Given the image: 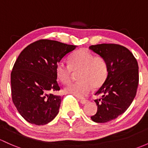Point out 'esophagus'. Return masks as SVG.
Instances as JSON below:
<instances>
[{"label": "esophagus", "instance_id": "1", "mask_svg": "<svg viewBox=\"0 0 148 148\" xmlns=\"http://www.w3.org/2000/svg\"><path fill=\"white\" fill-rule=\"evenodd\" d=\"M88 101L86 99H80V103L82 104H86V103H88Z\"/></svg>", "mask_w": 148, "mask_h": 148}]
</instances>
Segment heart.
Wrapping results in <instances>:
<instances>
[{
	"label": "heart",
	"mask_w": 148,
	"mask_h": 148,
	"mask_svg": "<svg viewBox=\"0 0 148 148\" xmlns=\"http://www.w3.org/2000/svg\"><path fill=\"white\" fill-rule=\"evenodd\" d=\"M79 82L64 88V92L77 97L86 96L94 88H99L108 77V65L101 56H94L88 51L80 49L70 56L69 64L60 61L56 66V75L64 84L70 82L72 71H79Z\"/></svg>",
	"instance_id": "b5f03b06"
}]
</instances>
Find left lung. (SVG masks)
<instances>
[{
  "label": "left lung",
  "mask_w": 148,
  "mask_h": 148,
  "mask_svg": "<svg viewBox=\"0 0 148 148\" xmlns=\"http://www.w3.org/2000/svg\"><path fill=\"white\" fill-rule=\"evenodd\" d=\"M89 49L104 57L108 65V77L95 94L101 96L94 100L97 112L91 117L96 123H106L123 114L133 102L139 82L138 62L128 49L119 45H96Z\"/></svg>",
  "instance_id": "left-lung-1"
}]
</instances>
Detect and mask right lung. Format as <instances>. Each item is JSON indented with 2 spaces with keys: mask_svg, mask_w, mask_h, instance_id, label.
<instances>
[{
  "mask_svg": "<svg viewBox=\"0 0 148 148\" xmlns=\"http://www.w3.org/2000/svg\"><path fill=\"white\" fill-rule=\"evenodd\" d=\"M76 45L40 40L26 47L14 64L10 77L12 100L20 114L29 123L45 125L59 113L62 97L56 66Z\"/></svg>",
  "mask_w": 148,
  "mask_h": 148,
  "instance_id": "add662e5",
  "label": "right lung"
}]
</instances>
